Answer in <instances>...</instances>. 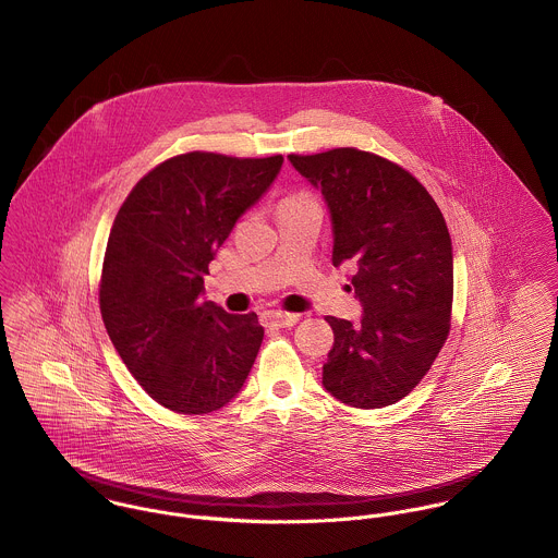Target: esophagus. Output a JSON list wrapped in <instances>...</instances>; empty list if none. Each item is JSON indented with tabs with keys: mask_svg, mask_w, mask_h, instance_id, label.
<instances>
[{
	"mask_svg": "<svg viewBox=\"0 0 558 558\" xmlns=\"http://www.w3.org/2000/svg\"><path fill=\"white\" fill-rule=\"evenodd\" d=\"M266 326H275V328H292L301 322L299 313H283V311H266L262 315Z\"/></svg>",
	"mask_w": 558,
	"mask_h": 558,
	"instance_id": "34e87169",
	"label": "esophagus"
}]
</instances>
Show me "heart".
Listing matches in <instances>:
<instances>
[{"label":"heart","instance_id":"b5f03b06","mask_svg":"<svg viewBox=\"0 0 558 558\" xmlns=\"http://www.w3.org/2000/svg\"><path fill=\"white\" fill-rule=\"evenodd\" d=\"M299 201H308V196H303V194H299V196H288V198H286L281 204L299 203Z\"/></svg>","mask_w":558,"mask_h":558}]
</instances>
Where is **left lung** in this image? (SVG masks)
<instances>
[{"label":"left lung","mask_w":558,"mask_h":558,"mask_svg":"<svg viewBox=\"0 0 558 558\" xmlns=\"http://www.w3.org/2000/svg\"><path fill=\"white\" fill-rule=\"evenodd\" d=\"M322 192L332 264L352 266L362 319L328 315L335 345L324 388L345 405L379 409L407 397L450 332L454 254L446 219L401 166L357 149L288 155Z\"/></svg>","instance_id":"obj_1"}]
</instances>
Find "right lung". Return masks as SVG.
Instances as JSON below:
<instances>
[{
    "instance_id": "obj_1",
    "label": "right lung",
    "mask_w": 558,
    "mask_h": 558,
    "mask_svg": "<svg viewBox=\"0 0 558 558\" xmlns=\"http://www.w3.org/2000/svg\"><path fill=\"white\" fill-rule=\"evenodd\" d=\"M281 163V155H177L145 174L114 217L101 319L128 371L166 409L217 411L241 392L254 366L264 339L257 315L204 301V275Z\"/></svg>"
}]
</instances>
